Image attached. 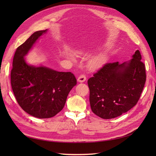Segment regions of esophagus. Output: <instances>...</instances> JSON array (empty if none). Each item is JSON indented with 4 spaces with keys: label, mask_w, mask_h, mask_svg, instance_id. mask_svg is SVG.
<instances>
[{
    "label": "esophagus",
    "mask_w": 156,
    "mask_h": 156,
    "mask_svg": "<svg viewBox=\"0 0 156 156\" xmlns=\"http://www.w3.org/2000/svg\"><path fill=\"white\" fill-rule=\"evenodd\" d=\"M87 77H86V75L84 74H81L79 76L78 79H77V81L80 83H83L86 81Z\"/></svg>",
    "instance_id": "obj_1"
}]
</instances>
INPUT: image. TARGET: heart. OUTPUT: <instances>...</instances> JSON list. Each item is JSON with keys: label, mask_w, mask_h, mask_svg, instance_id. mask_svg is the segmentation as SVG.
Masks as SVG:
<instances>
[{"label": "heart", "mask_w": 156, "mask_h": 156, "mask_svg": "<svg viewBox=\"0 0 156 156\" xmlns=\"http://www.w3.org/2000/svg\"><path fill=\"white\" fill-rule=\"evenodd\" d=\"M105 59V56L103 55H100L93 57L88 63V66L91 69H96L98 68L103 62Z\"/></svg>", "instance_id": "obj_1"}]
</instances>
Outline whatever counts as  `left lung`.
<instances>
[{
    "label": "left lung",
    "mask_w": 156,
    "mask_h": 156,
    "mask_svg": "<svg viewBox=\"0 0 156 156\" xmlns=\"http://www.w3.org/2000/svg\"><path fill=\"white\" fill-rule=\"evenodd\" d=\"M141 58L137 50L129 62L107 63L88 80L94 114L103 119H114L137 103L146 79Z\"/></svg>",
    "instance_id": "1"
}]
</instances>
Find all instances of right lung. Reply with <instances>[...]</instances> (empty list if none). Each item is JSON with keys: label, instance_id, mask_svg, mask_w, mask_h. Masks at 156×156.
<instances>
[{"label": "right lung", "instance_id": "1", "mask_svg": "<svg viewBox=\"0 0 156 156\" xmlns=\"http://www.w3.org/2000/svg\"><path fill=\"white\" fill-rule=\"evenodd\" d=\"M47 29L35 32L17 48L11 70V85L18 104L38 119L53 117L62 111L77 80L71 72L28 65L24 59L37 39Z\"/></svg>", "mask_w": 156, "mask_h": 156}]
</instances>
